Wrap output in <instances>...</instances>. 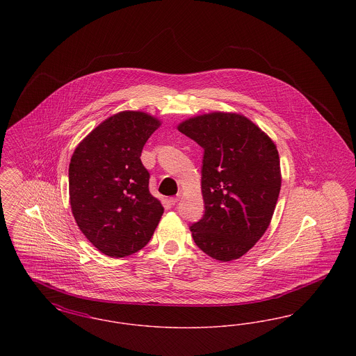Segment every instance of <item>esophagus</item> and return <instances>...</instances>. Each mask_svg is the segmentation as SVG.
I'll return each instance as SVG.
<instances>
[{
  "instance_id": "1",
  "label": "esophagus",
  "mask_w": 356,
  "mask_h": 356,
  "mask_svg": "<svg viewBox=\"0 0 356 356\" xmlns=\"http://www.w3.org/2000/svg\"><path fill=\"white\" fill-rule=\"evenodd\" d=\"M180 199H181V196L177 195V196H175V197H170V203L172 204V205H175V204H177L180 202Z\"/></svg>"
}]
</instances>
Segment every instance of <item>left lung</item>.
Masks as SVG:
<instances>
[{
  "label": "left lung",
  "instance_id": "left-lung-1",
  "mask_svg": "<svg viewBox=\"0 0 356 356\" xmlns=\"http://www.w3.org/2000/svg\"><path fill=\"white\" fill-rule=\"evenodd\" d=\"M177 129L204 149L205 212L191 225L192 237L216 260L238 259L271 222L282 186L276 145L251 120L237 113L191 118Z\"/></svg>",
  "mask_w": 356,
  "mask_h": 356
}]
</instances>
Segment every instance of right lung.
<instances>
[{
	"label": "right lung",
	"instance_id": "add662e5",
	"mask_svg": "<svg viewBox=\"0 0 356 356\" xmlns=\"http://www.w3.org/2000/svg\"><path fill=\"white\" fill-rule=\"evenodd\" d=\"M160 124L144 112H119L86 136L70 159L72 213L104 254L124 257L140 251L164 213L149 192V172L140 159Z\"/></svg>",
	"mask_w": 356,
	"mask_h": 356
}]
</instances>
